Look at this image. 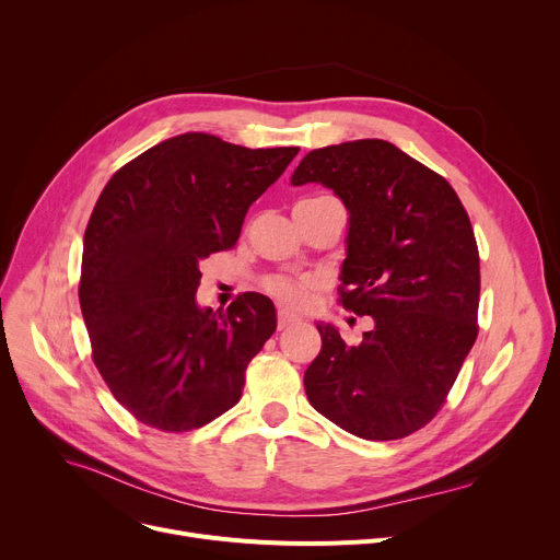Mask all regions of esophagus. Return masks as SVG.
<instances>
[{"label": "esophagus", "instance_id": "1", "mask_svg": "<svg viewBox=\"0 0 560 560\" xmlns=\"http://www.w3.org/2000/svg\"><path fill=\"white\" fill-rule=\"evenodd\" d=\"M300 317L295 315V313H290V311H279V319H277V327L279 329H288V327H292L295 325Z\"/></svg>", "mask_w": 560, "mask_h": 560}]
</instances>
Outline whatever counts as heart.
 I'll return each mask as SVG.
<instances>
[{"label":"heart","mask_w":560,"mask_h":560,"mask_svg":"<svg viewBox=\"0 0 560 560\" xmlns=\"http://www.w3.org/2000/svg\"><path fill=\"white\" fill-rule=\"evenodd\" d=\"M272 292L277 300H281L288 306H302L306 300V285H302L298 281H288V279L275 281Z\"/></svg>","instance_id":"b5f03b06"}]
</instances>
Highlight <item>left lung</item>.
<instances>
[{
  "instance_id": "obj_1",
  "label": "left lung",
  "mask_w": 560,
  "mask_h": 560,
  "mask_svg": "<svg viewBox=\"0 0 560 560\" xmlns=\"http://www.w3.org/2000/svg\"><path fill=\"white\" fill-rule=\"evenodd\" d=\"M290 184H322L345 203L342 306L374 319L357 347L317 322L322 349L304 372L311 406L363 440L422 429L479 331V252L458 195L378 138L308 152Z\"/></svg>"
}]
</instances>
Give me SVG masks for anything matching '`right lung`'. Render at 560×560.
<instances>
[{"instance_id": "obj_1", "label": "right lung", "mask_w": 560, "mask_h": 560, "mask_svg": "<svg viewBox=\"0 0 560 560\" xmlns=\"http://www.w3.org/2000/svg\"><path fill=\"white\" fill-rule=\"evenodd\" d=\"M300 147L249 150L190 131L117 170L83 235L79 302L113 397L163 431H190L238 404L245 370L275 329L247 292L201 308L199 260L235 245L249 206Z\"/></svg>"}]
</instances>
